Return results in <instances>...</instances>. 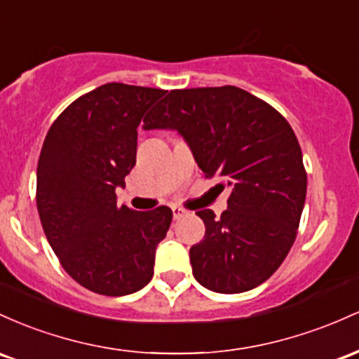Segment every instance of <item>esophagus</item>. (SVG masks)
I'll list each match as a JSON object with an SVG mask.
<instances>
[{
    "instance_id": "1",
    "label": "esophagus",
    "mask_w": 359,
    "mask_h": 359,
    "mask_svg": "<svg viewBox=\"0 0 359 359\" xmlns=\"http://www.w3.org/2000/svg\"><path fill=\"white\" fill-rule=\"evenodd\" d=\"M171 210H172V217H175V219H181V217H183V215H187V210H184V208L178 207V205H172Z\"/></svg>"
}]
</instances>
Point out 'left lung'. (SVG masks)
I'll list each match as a JSON object with an SVG mask.
<instances>
[{
	"mask_svg": "<svg viewBox=\"0 0 359 359\" xmlns=\"http://www.w3.org/2000/svg\"><path fill=\"white\" fill-rule=\"evenodd\" d=\"M176 130L207 176L220 178L227 210L196 215L205 237L190 249L193 276L217 293H243L280 268L297 237L307 175L290 123L236 86L171 91L144 130Z\"/></svg>",
	"mask_w": 359,
	"mask_h": 359,
	"instance_id": "left-lung-1",
	"label": "left lung"
}]
</instances>
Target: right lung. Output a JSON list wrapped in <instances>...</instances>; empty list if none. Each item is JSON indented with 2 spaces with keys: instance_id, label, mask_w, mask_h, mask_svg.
<instances>
[{
  "instance_id": "obj_1",
  "label": "right lung",
  "mask_w": 359,
  "mask_h": 359,
  "mask_svg": "<svg viewBox=\"0 0 359 359\" xmlns=\"http://www.w3.org/2000/svg\"><path fill=\"white\" fill-rule=\"evenodd\" d=\"M164 95L107 83L72 102L43 140L37 166L43 232L69 276L100 295L146 287L171 224V208L135 212L115 195L135 166L137 128Z\"/></svg>"
}]
</instances>
